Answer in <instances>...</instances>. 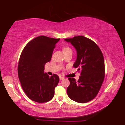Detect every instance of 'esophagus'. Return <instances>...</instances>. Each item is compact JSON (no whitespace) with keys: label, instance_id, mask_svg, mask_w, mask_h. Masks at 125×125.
I'll return each mask as SVG.
<instances>
[{"label":"esophagus","instance_id":"34e87169","mask_svg":"<svg viewBox=\"0 0 125 125\" xmlns=\"http://www.w3.org/2000/svg\"><path fill=\"white\" fill-rule=\"evenodd\" d=\"M59 79H60V80H63V79H64V77H62V76H60L59 77Z\"/></svg>","mask_w":125,"mask_h":125}]
</instances>
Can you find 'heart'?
I'll return each instance as SVG.
<instances>
[{
  "instance_id": "heart-1",
  "label": "heart",
  "mask_w": 125,
  "mask_h": 125,
  "mask_svg": "<svg viewBox=\"0 0 125 125\" xmlns=\"http://www.w3.org/2000/svg\"><path fill=\"white\" fill-rule=\"evenodd\" d=\"M63 52L65 53L69 52H72V49L70 48H69V47L66 46L63 48Z\"/></svg>"
}]
</instances>
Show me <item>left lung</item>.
<instances>
[{
    "label": "left lung",
    "mask_w": 125,
    "mask_h": 125,
    "mask_svg": "<svg viewBox=\"0 0 125 125\" xmlns=\"http://www.w3.org/2000/svg\"><path fill=\"white\" fill-rule=\"evenodd\" d=\"M64 41L71 42L76 50L77 59L73 67H77L81 73L77 82L74 78H68L70 85L67 88V95L76 102H88L96 96L104 78L102 52L94 41L83 36Z\"/></svg>",
    "instance_id": "left-lung-1"
}]
</instances>
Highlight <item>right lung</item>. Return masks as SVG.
<instances>
[{
  "label": "right lung",
  "instance_id": "1",
  "mask_svg": "<svg viewBox=\"0 0 125 125\" xmlns=\"http://www.w3.org/2000/svg\"><path fill=\"white\" fill-rule=\"evenodd\" d=\"M59 40L40 36L30 41L21 52L18 67L19 79L23 91L33 101L47 102L53 97L59 77L56 74L50 77L44 69Z\"/></svg>",
  "mask_w": 125,
  "mask_h": 125
}]
</instances>
